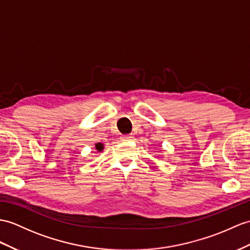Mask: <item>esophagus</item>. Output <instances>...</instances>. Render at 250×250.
<instances>
[{"instance_id": "1", "label": "esophagus", "mask_w": 250, "mask_h": 250, "mask_svg": "<svg viewBox=\"0 0 250 250\" xmlns=\"http://www.w3.org/2000/svg\"><path fill=\"white\" fill-rule=\"evenodd\" d=\"M122 141H130V140H133V136L132 135H124L121 137Z\"/></svg>"}]
</instances>
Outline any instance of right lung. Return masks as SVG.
<instances>
[{"instance_id":"obj_1","label":"right lung","mask_w":250,"mask_h":250,"mask_svg":"<svg viewBox=\"0 0 250 250\" xmlns=\"http://www.w3.org/2000/svg\"><path fill=\"white\" fill-rule=\"evenodd\" d=\"M95 148L99 150V151H102L103 149H104V145H103L102 143H96L95 144Z\"/></svg>"}]
</instances>
